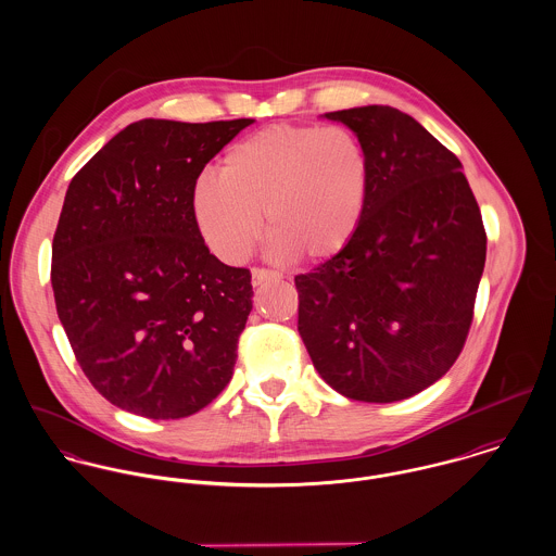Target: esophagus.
<instances>
[{
    "mask_svg": "<svg viewBox=\"0 0 556 556\" xmlns=\"http://www.w3.org/2000/svg\"><path fill=\"white\" fill-rule=\"evenodd\" d=\"M278 278H280V274L274 271V269H265V267H254L252 269V285L254 287H258V285H263L267 280H278Z\"/></svg>",
    "mask_w": 556,
    "mask_h": 556,
    "instance_id": "1",
    "label": "esophagus"
}]
</instances>
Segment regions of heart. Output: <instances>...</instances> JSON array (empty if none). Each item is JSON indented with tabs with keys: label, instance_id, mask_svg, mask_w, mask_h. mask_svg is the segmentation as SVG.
<instances>
[{
	"label": "heart",
	"instance_id": "1",
	"mask_svg": "<svg viewBox=\"0 0 556 556\" xmlns=\"http://www.w3.org/2000/svg\"><path fill=\"white\" fill-rule=\"evenodd\" d=\"M372 166L362 139L344 126L274 124L229 148L220 175L192 188L194 223L225 261H243L263 236L295 261L340 254L359 229Z\"/></svg>",
	"mask_w": 556,
	"mask_h": 556
}]
</instances>
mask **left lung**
Wrapping results in <instances>:
<instances>
[{
  "label": "left lung",
  "instance_id": "left-lung-1",
  "mask_svg": "<svg viewBox=\"0 0 556 556\" xmlns=\"http://www.w3.org/2000/svg\"><path fill=\"white\" fill-rule=\"evenodd\" d=\"M366 146L372 177L353 241L295 276L298 329L327 386L362 402L415 396L458 359L485 263L463 164L394 106L325 113Z\"/></svg>",
  "mask_w": 556,
  "mask_h": 556
}]
</instances>
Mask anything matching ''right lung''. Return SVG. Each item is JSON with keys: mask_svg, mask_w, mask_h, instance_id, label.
Returning <instances> with one entry per match:
<instances>
[{"mask_svg": "<svg viewBox=\"0 0 556 556\" xmlns=\"http://www.w3.org/2000/svg\"><path fill=\"white\" fill-rule=\"evenodd\" d=\"M250 124L135 122L68 186L51 263L58 317L89 383L128 413L188 417L233 377L252 276L210 252L190 197Z\"/></svg>", "mask_w": 556, "mask_h": 556, "instance_id": "add662e5", "label": "right lung"}]
</instances>
